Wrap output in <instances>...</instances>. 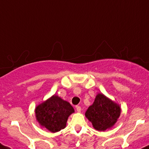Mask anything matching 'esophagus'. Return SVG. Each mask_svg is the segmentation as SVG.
I'll return each mask as SVG.
<instances>
[{"label": "esophagus", "mask_w": 149, "mask_h": 149, "mask_svg": "<svg viewBox=\"0 0 149 149\" xmlns=\"http://www.w3.org/2000/svg\"><path fill=\"white\" fill-rule=\"evenodd\" d=\"M76 111H77V112H80L81 110V107L79 106V105H77V106H76Z\"/></svg>", "instance_id": "34e87169"}]
</instances>
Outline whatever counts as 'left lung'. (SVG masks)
<instances>
[{"mask_svg":"<svg viewBox=\"0 0 149 149\" xmlns=\"http://www.w3.org/2000/svg\"><path fill=\"white\" fill-rule=\"evenodd\" d=\"M120 113L121 108L119 104L102 93H98L93 104L85 112V116L91 122L95 129L104 131L116 123Z\"/></svg>","mask_w":149,"mask_h":149,"instance_id":"left-lung-1","label":"left lung"}]
</instances>
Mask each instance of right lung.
I'll use <instances>...</instances> for the list:
<instances>
[{"label": "right lung", "mask_w": 149, "mask_h": 149, "mask_svg": "<svg viewBox=\"0 0 149 149\" xmlns=\"http://www.w3.org/2000/svg\"><path fill=\"white\" fill-rule=\"evenodd\" d=\"M36 117L41 126L53 133L58 132L66 127L69 116L74 109L68 102L53 95L36 108Z\"/></svg>", "instance_id": "1"}]
</instances>
